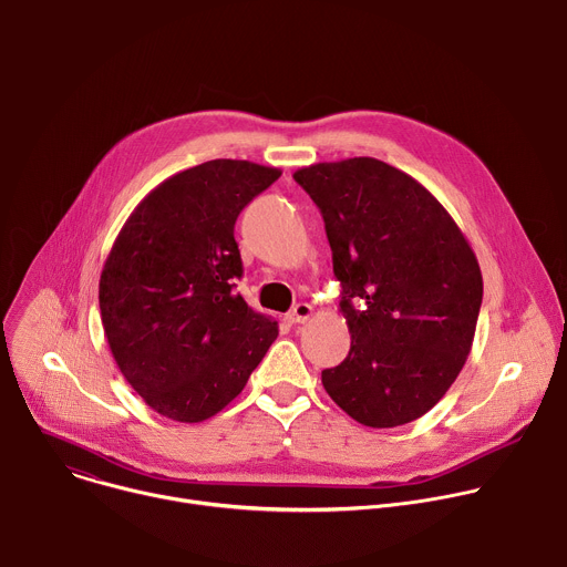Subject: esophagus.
Here are the masks:
<instances>
[{
    "label": "esophagus",
    "mask_w": 567,
    "mask_h": 567,
    "mask_svg": "<svg viewBox=\"0 0 567 567\" xmlns=\"http://www.w3.org/2000/svg\"><path fill=\"white\" fill-rule=\"evenodd\" d=\"M311 316H313V307H311L309 302H298V305L287 313L289 322H307Z\"/></svg>",
    "instance_id": "34e87169"
}]
</instances>
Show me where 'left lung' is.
Wrapping results in <instances>:
<instances>
[{
    "label": "left lung",
    "instance_id": "1",
    "mask_svg": "<svg viewBox=\"0 0 567 567\" xmlns=\"http://www.w3.org/2000/svg\"><path fill=\"white\" fill-rule=\"evenodd\" d=\"M320 208L341 280L350 354L322 370L352 420L394 429L426 415L466 363L482 274L449 210L379 158L326 161L293 173Z\"/></svg>",
    "mask_w": 567,
    "mask_h": 567
}]
</instances>
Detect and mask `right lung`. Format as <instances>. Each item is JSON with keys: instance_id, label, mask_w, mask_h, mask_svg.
<instances>
[{"instance_id": "obj_1", "label": "right lung", "mask_w": 567, "mask_h": 567, "mask_svg": "<svg viewBox=\"0 0 567 567\" xmlns=\"http://www.w3.org/2000/svg\"><path fill=\"white\" fill-rule=\"evenodd\" d=\"M280 175L254 161H206L150 190L116 235L99 282L103 330L121 374L158 415H217L276 341L278 320L233 291V228Z\"/></svg>"}]
</instances>
